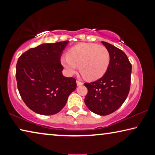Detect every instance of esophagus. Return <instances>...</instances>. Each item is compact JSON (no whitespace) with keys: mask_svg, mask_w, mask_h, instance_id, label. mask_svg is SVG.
Wrapping results in <instances>:
<instances>
[{"mask_svg":"<svg viewBox=\"0 0 155 155\" xmlns=\"http://www.w3.org/2000/svg\"><path fill=\"white\" fill-rule=\"evenodd\" d=\"M77 86L82 85H83V83L82 82V81H77Z\"/></svg>","mask_w":155,"mask_h":155,"instance_id":"34e87169","label":"esophagus"}]
</instances>
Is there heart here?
<instances>
[{"label":"heart","mask_w":155,"mask_h":155,"mask_svg":"<svg viewBox=\"0 0 155 155\" xmlns=\"http://www.w3.org/2000/svg\"><path fill=\"white\" fill-rule=\"evenodd\" d=\"M109 50L96 44L82 43L68 51L61 59V64L69 74L77 72L79 65L81 74L87 80L94 81L105 74L110 64Z\"/></svg>","instance_id":"b5f03b06"}]
</instances>
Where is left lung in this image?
I'll return each mask as SVG.
<instances>
[{"label":"left lung","mask_w":155,"mask_h":155,"mask_svg":"<svg viewBox=\"0 0 155 155\" xmlns=\"http://www.w3.org/2000/svg\"><path fill=\"white\" fill-rule=\"evenodd\" d=\"M102 43L109 51L110 64L103 77L84 84L87 88L85 103L94 114L107 115L118 109L127 99L132 65L122 50L106 41Z\"/></svg>","instance_id":"8db88e82"}]
</instances>
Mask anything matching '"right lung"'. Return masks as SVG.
I'll list each match as a JSON object with an SVG mask.
<instances>
[{"mask_svg": "<svg viewBox=\"0 0 155 155\" xmlns=\"http://www.w3.org/2000/svg\"><path fill=\"white\" fill-rule=\"evenodd\" d=\"M68 41L41 44L25 52L18 59V90L26 105L37 114H57L77 87L74 78L62 74L61 56Z\"/></svg>", "mask_w": 155, "mask_h": 155, "instance_id": "right-lung-1", "label": "right lung"}]
</instances>
